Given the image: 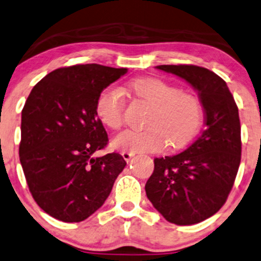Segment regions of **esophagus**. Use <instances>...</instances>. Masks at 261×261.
<instances>
[{
    "label": "esophagus",
    "instance_id": "esophagus-1",
    "mask_svg": "<svg viewBox=\"0 0 261 261\" xmlns=\"http://www.w3.org/2000/svg\"><path fill=\"white\" fill-rule=\"evenodd\" d=\"M121 155H123L124 160L127 161V163H128V161L131 160V158H133L135 155V153H133V151H121Z\"/></svg>",
    "mask_w": 261,
    "mask_h": 261
}]
</instances>
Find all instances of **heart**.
I'll return each instance as SVG.
<instances>
[{"label":"heart","mask_w":261,"mask_h":261,"mask_svg":"<svg viewBox=\"0 0 261 261\" xmlns=\"http://www.w3.org/2000/svg\"><path fill=\"white\" fill-rule=\"evenodd\" d=\"M126 90L153 107L146 121V130H127L113 138V147L123 151L150 153L161 151L170 143L173 149L186 147L199 133L203 120L202 105L193 92L159 78L144 77L131 81ZM125 100L123 92L107 87L96 100L97 118L111 130L124 124Z\"/></svg>","instance_id":"1"}]
</instances>
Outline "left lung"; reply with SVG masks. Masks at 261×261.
Instances as JSON below:
<instances>
[{"label": "left lung", "mask_w": 261, "mask_h": 261, "mask_svg": "<svg viewBox=\"0 0 261 261\" xmlns=\"http://www.w3.org/2000/svg\"><path fill=\"white\" fill-rule=\"evenodd\" d=\"M197 91L204 110V128L186 150L155 158L146 194L167 222L191 225L222 208L241 163L239 108L218 74L195 65H160Z\"/></svg>", "instance_id": "1"}]
</instances>
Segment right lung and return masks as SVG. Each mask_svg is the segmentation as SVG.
Returning <instances> with one entry per match:
<instances>
[{
    "label": "right lung",
    "instance_id": "obj_1",
    "mask_svg": "<svg viewBox=\"0 0 261 261\" xmlns=\"http://www.w3.org/2000/svg\"><path fill=\"white\" fill-rule=\"evenodd\" d=\"M126 72L97 64L68 66L50 72L30 92L19 156L32 197L55 219L78 223L90 217L126 165L118 153L92 156L108 143L97 96Z\"/></svg>",
    "mask_w": 261,
    "mask_h": 261
}]
</instances>
